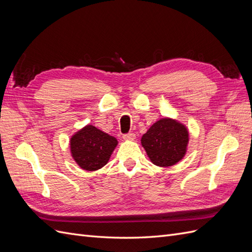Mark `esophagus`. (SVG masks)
<instances>
[{
    "label": "esophagus",
    "mask_w": 252,
    "mask_h": 252,
    "mask_svg": "<svg viewBox=\"0 0 252 252\" xmlns=\"http://www.w3.org/2000/svg\"><path fill=\"white\" fill-rule=\"evenodd\" d=\"M123 139L125 141H133L135 139V134L134 133H126L123 135Z\"/></svg>",
    "instance_id": "34e87169"
}]
</instances>
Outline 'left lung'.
I'll return each mask as SVG.
<instances>
[{"instance_id":"8db88e82","label":"left lung","mask_w":252,"mask_h":252,"mask_svg":"<svg viewBox=\"0 0 252 252\" xmlns=\"http://www.w3.org/2000/svg\"><path fill=\"white\" fill-rule=\"evenodd\" d=\"M188 142L187 127L170 118L157 121L141 139L150 161L159 167H170L180 162L186 155Z\"/></svg>"}]
</instances>
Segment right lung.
I'll return each mask as SVG.
<instances>
[{
    "instance_id": "right-lung-1",
    "label": "right lung",
    "mask_w": 252,
    "mask_h": 252,
    "mask_svg": "<svg viewBox=\"0 0 252 252\" xmlns=\"http://www.w3.org/2000/svg\"><path fill=\"white\" fill-rule=\"evenodd\" d=\"M118 140L94 125H86L70 138L71 157L82 169L95 171L108 163Z\"/></svg>"
}]
</instances>
